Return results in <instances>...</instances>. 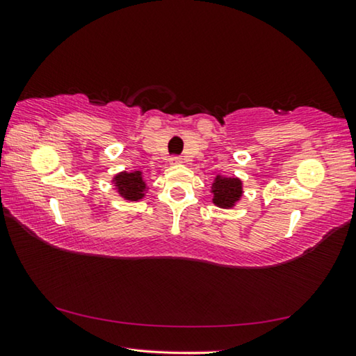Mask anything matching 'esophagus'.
<instances>
[{"mask_svg": "<svg viewBox=\"0 0 356 356\" xmlns=\"http://www.w3.org/2000/svg\"><path fill=\"white\" fill-rule=\"evenodd\" d=\"M171 165H180V163H184V159L182 156H171Z\"/></svg>", "mask_w": 356, "mask_h": 356, "instance_id": "esophagus-1", "label": "esophagus"}]
</instances>
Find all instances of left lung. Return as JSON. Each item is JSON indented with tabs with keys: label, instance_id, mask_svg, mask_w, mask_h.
I'll return each instance as SVG.
<instances>
[{
	"label": "left lung",
	"instance_id": "left-lung-1",
	"mask_svg": "<svg viewBox=\"0 0 356 356\" xmlns=\"http://www.w3.org/2000/svg\"><path fill=\"white\" fill-rule=\"evenodd\" d=\"M212 202L220 209H232L243 195V185L238 177L216 176L212 184Z\"/></svg>",
	"mask_w": 356,
	"mask_h": 356
}]
</instances>
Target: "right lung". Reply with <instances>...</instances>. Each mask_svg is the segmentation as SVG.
Segmentation results:
<instances>
[{"label": "right lung", "mask_w": 356, "mask_h": 356, "mask_svg": "<svg viewBox=\"0 0 356 356\" xmlns=\"http://www.w3.org/2000/svg\"><path fill=\"white\" fill-rule=\"evenodd\" d=\"M113 184L116 186L119 196L125 201H141L147 191L146 180L141 171H122L113 177Z\"/></svg>", "instance_id": "1"}]
</instances>
